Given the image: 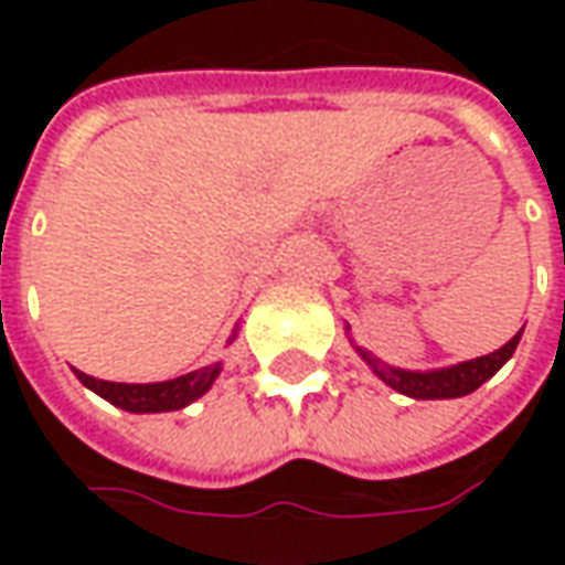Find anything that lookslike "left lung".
<instances>
[{
	"label": "left lung",
	"instance_id": "1",
	"mask_svg": "<svg viewBox=\"0 0 565 565\" xmlns=\"http://www.w3.org/2000/svg\"><path fill=\"white\" fill-rule=\"evenodd\" d=\"M521 332H518L511 342L502 344L499 351H493V354L478 356V360H466V363H457V366L448 369H433V372L393 369L387 366V363H381L379 356H372L369 351H363V348H356V351H360V356L372 366V372L396 393H405V396H412V399H457V396H466V393L478 391L487 379H493L499 369L509 363V356L514 354V348L521 342Z\"/></svg>",
	"mask_w": 565,
	"mask_h": 565
}]
</instances>
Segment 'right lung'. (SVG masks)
I'll use <instances>...</instances> for the list:
<instances>
[{
	"instance_id": "obj_1",
	"label": "right lung",
	"mask_w": 565,
	"mask_h": 565,
	"mask_svg": "<svg viewBox=\"0 0 565 565\" xmlns=\"http://www.w3.org/2000/svg\"><path fill=\"white\" fill-rule=\"evenodd\" d=\"M217 375H221V363L186 372L181 379L157 381V384H117V381L93 379V375H84V372H78V381L111 405L124 408V412L153 415V412H178L184 405L196 403L202 393H209Z\"/></svg>"
}]
</instances>
